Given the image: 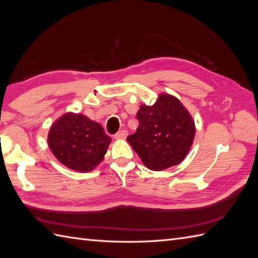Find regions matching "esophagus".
I'll return each instance as SVG.
<instances>
[{"label":"esophagus","mask_w":258,"mask_h":258,"mask_svg":"<svg viewBox=\"0 0 258 258\" xmlns=\"http://www.w3.org/2000/svg\"><path fill=\"white\" fill-rule=\"evenodd\" d=\"M127 136H128L127 130H120V131H118V133L115 135V139L122 140V139H125V138H127Z\"/></svg>","instance_id":"34e87169"}]
</instances>
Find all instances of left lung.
<instances>
[{"instance_id": "1", "label": "left lung", "mask_w": 258, "mask_h": 258, "mask_svg": "<svg viewBox=\"0 0 258 258\" xmlns=\"http://www.w3.org/2000/svg\"><path fill=\"white\" fill-rule=\"evenodd\" d=\"M139 127L127 140L152 171H163L183 161L194 142L195 121L183 104L169 94H161L152 106L141 105Z\"/></svg>"}]
</instances>
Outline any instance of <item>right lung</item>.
Here are the masks:
<instances>
[{"label": "right lung", "mask_w": 258, "mask_h": 258, "mask_svg": "<svg viewBox=\"0 0 258 258\" xmlns=\"http://www.w3.org/2000/svg\"><path fill=\"white\" fill-rule=\"evenodd\" d=\"M110 141L102 124L74 112L56 119L48 135L49 148L58 161L82 173L93 171L104 160Z\"/></svg>", "instance_id": "right-lung-1"}]
</instances>
